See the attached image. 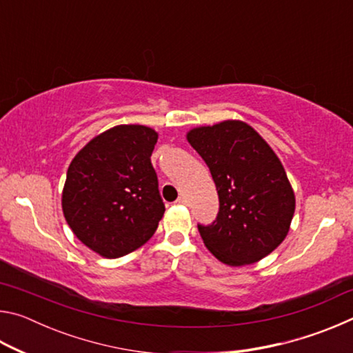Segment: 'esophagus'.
<instances>
[{
	"label": "esophagus",
	"mask_w": 353,
	"mask_h": 353,
	"mask_svg": "<svg viewBox=\"0 0 353 353\" xmlns=\"http://www.w3.org/2000/svg\"><path fill=\"white\" fill-rule=\"evenodd\" d=\"M176 204H177V205H185V204H187V199H185L183 196H181V198H177Z\"/></svg>",
	"instance_id": "1"
}]
</instances>
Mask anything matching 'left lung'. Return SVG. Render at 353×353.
<instances>
[{
    "label": "left lung",
    "instance_id": "left-lung-1",
    "mask_svg": "<svg viewBox=\"0 0 353 353\" xmlns=\"http://www.w3.org/2000/svg\"><path fill=\"white\" fill-rule=\"evenodd\" d=\"M187 140L210 168L219 196L216 219L198 225L205 248L229 266L265 259L288 235L296 208L277 154L240 119L193 128Z\"/></svg>",
    "mask_w": 353,
    "mask_h": 353
}]
</instances>
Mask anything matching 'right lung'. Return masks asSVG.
Instances as JSON below:
<instances>
[{"label":"right lung","instance_id":"add662e5","mask_svg":"<svg viewBox=\"0 0 353 353\" xmlns=\"http://www.w3.org/2000/svg\"><path fill=\"white\" fill-rule=\"evenodd\" d=\"M159 134L119 124L71 160L62 191L70 229L93 252L118 259L141 248L165 213L151 154Z\"/></svg>","mask_w":353,"mask_h":353}]
</instances>
